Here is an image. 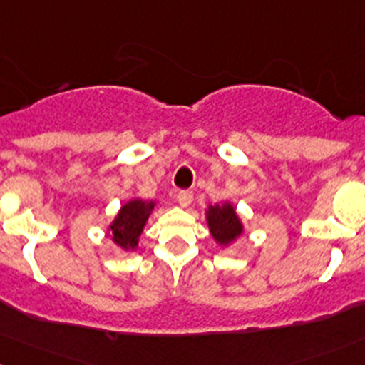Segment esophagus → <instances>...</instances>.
Instances as JSON below:
<instances>
[{"instance_id":"obj_1","label":"esophagus","mask_w":365,"mask_h":365,"mask_svg":"<svg viewBox=\"0 0 365 365\" xmlns=\"http://www.w3.org/2000/svg\"><path fill=\"white\" fill-rule=\"evenodd\" d=\"M178 202L181 207H190L191 202H193V193H191V191H179Z\"/></svg>"}]
</instances>
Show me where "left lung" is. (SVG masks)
I'll use <instances>...</instances> for the list:
<instances>
[{"mask_svg":"<svg viewBox=\"0 0 365 365\" xmlns=\"http://www.w3.org/2000/svg\"><path fill=\"white\" fill-rule=\"evenodd\" d=\"M205 223H207L210 237L221 247H228L244 234V223L230 200L209 205L205 209Z\"/></svg>","mask_w":365,"mask_h":365,"instance_id":"1","label":"left lung"}]
</instances>
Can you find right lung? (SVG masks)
<instances>
[{"instance_id": "add662e5", "label": "right lung", "mask_w": 365, "mask_h": 365, "mask_svg": "<svg viewBox=\"0 0 365 365\" xmlns=\"http://www.w3.org/2000/svg\"><path fill=\"white\" fill-rule=\"evenodd\" d=\"M156 205V200H142L138 197L126 200L114 220L107 225V235L112 242L126 253L137 250L138 239Z\"/></svg>"}]
</instances>
